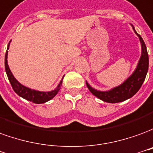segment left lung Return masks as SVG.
Masks as SVG:
<instances>
[{"instance_id":"left-lung-1","label":"left lung","mask_w":153,"mask_h":153,"mask_svg":"<svg viewBox=\"0 0 153 153\" xmlns=\"http://www.w3.org/2000/svg\"><path fill=\"white\" fill-rule=\"evenodd\" d=\"M134 32L139 37V39H140L141 44H142V56H141L136 70L134 71L130 77L127 79L122 85L117 86L109 91H96L95 89L91 88L86 82V85L90 91L91 92L94 96L98 97L103 101L108 103H118L129 99L138 91V90L140 89L145 80L148 70V51H147V48L142 37L135 30Z\"/></svg>"}]
</instances>
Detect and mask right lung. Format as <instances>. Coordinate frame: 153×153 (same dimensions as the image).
Returning <instances> with one entry per match:
<instances>
[{
  "mask_svg": "<svg viewBox=\"0 0 153 153\" xmlns=\"http://www.w3.org/2000/svg\"><path fill=\"white\" fill-rule=\"evenodd\" d=\"M8 49H9V45H8V48H7V50ZM7 52L8 51H6L5 57V71H6V74H7L10 82V85H11L13 90L15 91V92L17 95L21 96L24 99L30 100L31 102L35 103V104H42V103L47 102V101H48L52 98H53L54 96L57 95L58 91L61 88L62 84V80L60 82L59 85H57V88L49 92H42L34 91V90H31V89L28 88V87L24 86L19 82H18V81H16V79L14 77V76H13L11 71L10 70L9 66H8V63H7V54H8Z\"/></svg>",
  "mask_w": 153,
  "mask_h": 153,
  "instance_id": "1",
  "label": "right lung"
}]
</instances>
